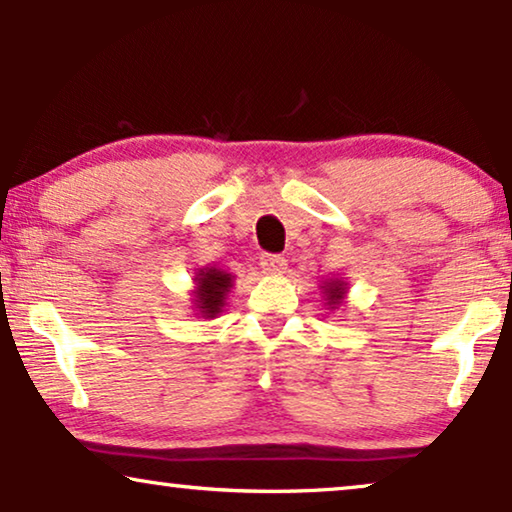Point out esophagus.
<instances>
[{
	"instance_id": "1",
	"label": "esophagus",
	"mask_w": 512,
	"mask_h": 512,
	"mask_svg": "<svg viewBox=\"0 0 512 512\" xmlns=\"http://www.w3.org/2000/svg\"><path fill=\"white\" fill-rule=\"evenodd\" d=\"M261 268L263 272H268V275H282L286 270V258L277 254H265L261 256Z\"/></svg>"
}]
</instances>
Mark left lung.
I'll list each match as a JSON object with an SVG mask.
<instances>
[{
  "label": "left lung",
  "instance_id": "obj_1",
  "mask_svg": "<svg viewBox=\"0 0 512 512\" xmlns=\"http://www.w3.org/2000/svg\"><path fill=\"white\" fill-rule=\"evenodd\" d=\"M347 282L342 277H331L326 279L324 284H321V293H324V300H326V310H338V307L345 303L347 298Z\"/></svg>",
  "mask_w": 512,
  "mask_h": 512
}]
</instances>
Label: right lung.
<instances>
[{"instance_id":"1","label":"right lung","mask_w":512,"mask_h":512,"mask_svg":"<svg viewBox=\"0 0 512 512\" xmlns=\"http://www.w3.org/2000/svg\"><path fill=\"white\" fill-rule=\"evenodd\" d=\"M235 275L221 270V268H200L193 277V291L191 303L193 312L202 319L219 317L226 307V298L230 289H233Z\"/></svg>"}]
</instances>
